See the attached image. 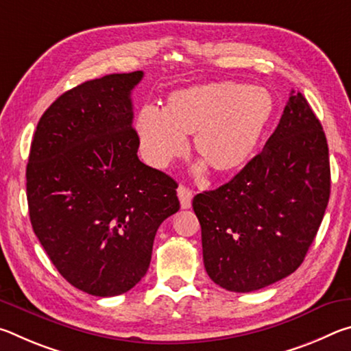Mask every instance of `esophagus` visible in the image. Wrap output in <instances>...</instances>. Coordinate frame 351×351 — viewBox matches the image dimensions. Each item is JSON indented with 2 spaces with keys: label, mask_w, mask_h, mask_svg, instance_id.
Instances as JSON below:
<instances>
[{
  "label": "esophagus",
  "mask_w": 351,
  "mask_h": 351,
  "mask_svg": "<svg viewBox=\"0 0 351 351\" xmlns=\"http://www.w3.org/2000/svg\"><path fill=\"white\" fill-rule=\"evenodd\" d=\"M192 190L186 186H180L178 187V198L181 201V207L182 209H189L190 206H192Z\"/></svg>",
  "instance_id": "34e87169"
}]
</instances>
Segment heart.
I'll return each instance as SVG.
<instances>
[{"label": "heart", "instance_id": "1", "mask_svg": "<svg viewBox=\"0 0 351 351\" xmlns=\"http://www.w3.org/2000/svg\"><path fill=\"white\" fill-rule=\"evenodd\" d=\"M274 102L265 88L210 83L176 91L169 106L145 104L138 128L142 153L150 164L167 167L187 150V134L218 171L239 167L251 156L271 121Z\"/></svg>", "mask_w": 351, "mask_h": 351}]
</instances>
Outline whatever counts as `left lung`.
<instances>
[{"label":"left lung","mask_w":351,"mask_h":351,"mask_svg":"<svg viewBox=\"0 0 351 351\" xmlns=\"http://www.w3.org/2000/svg\"><path fill=\"white\" fill-rule=\"evenodd\" d=\"M330 198L328 144L302 93L229 182L193 198L207 274L234 293L268 287L299 268Z\"/></svg>","instance_id":"obj_1"}]
</instances>
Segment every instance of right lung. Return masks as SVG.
I'll return each instance as SVG.
<instances>
[{"label":"right lung","mask_w":351,"mask_h":351,"mask_svg":"<svg viewBox=\"0 0 351 351\" xmlns=\"http://www.w3.org/2000/svg\"><path fill=\"white\" fill-rule=\"evenodd\" d=\"M144 73L62 94L35 130L26 192L32 229L57 271L85 293H127L147 274L156 230L180 210L178 184L139 161L132 91Z\"/></svg>","instance_id":"1"}]
</instances>
